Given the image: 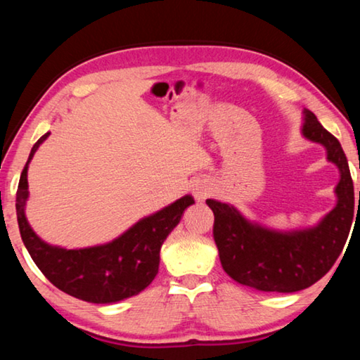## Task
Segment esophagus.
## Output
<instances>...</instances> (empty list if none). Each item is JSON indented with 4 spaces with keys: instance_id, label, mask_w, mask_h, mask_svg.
Segmentation results:
<instances>
[{
    "instance_id": "obj_1",
    "label": "esophagus",
    "mask_w": 360,
    "mask_h": 360,
    "mask_svg": "<svg viewBox=\"0 0 360 360\" xmlns=\"http://www.w3.org/2000/svg\"><path fill=\"white\" fill-rule=\"evenodd\" d=\"M193 195H195V198L198 200V202H205V200L208 198V195H210V187L205 186V184H197L193 187Z\"/></svg>"
}]
</instances>
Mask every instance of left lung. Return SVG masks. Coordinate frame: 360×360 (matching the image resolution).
<instances>
[{
    "instance_id": "obj_1",
    "label": "left lung",
    "mask_w": 360,
    "mask_h": 360,
    "mask_svg": "<svg viewBox=\"0 0 360 360\" xmlns=\"http://www.w3.org/2000/svg\"><path fill=\"white\" fill-rule=\"evenodd\" d=\"M303 136L327 149L328 162L340 169L337 206L316 225L275 231L249 222L233 206L206 200L214 212L212 235L222 268L236 283L264 292H297L313 285L330 270L343 246L354 214V186L341 144L304 109ZM360 200V192H359Z\"/></svg>"
}]
</instances>
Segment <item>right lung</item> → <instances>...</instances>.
Segmentation results:
<instances>
[{
  "label": "right lung",
  "instance_id": "obj_1",
  "mask_svg": "<svg viewBox=\"0 0 360 360\" xmlns=\"http://www.w3.org/2000/svg\"><path fill=\"white\" fill-rule=\"evenodd\" d=\"M49 135L51 133H46L34 143L17 188V222L23 245L42 275L56 288L79 300L114 303L139 294L155 278L163 241L179 224L186 208L195 203L193 198L186 195L176 200L155 214L141 219L108 245L85 249L47 245L28 225L25 203L28 198V163Z\"/></svg>",
  "mask_w": 360,
  "mask_h": 360
}]
</instances>
